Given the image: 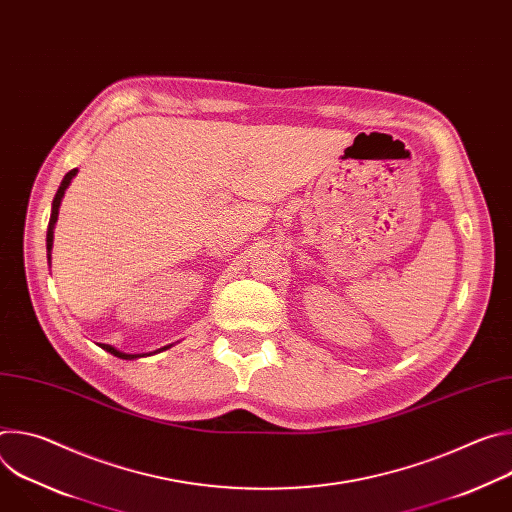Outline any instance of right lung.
Here are the masks:
<instances>
[{
	"label": "right lung",
	"mask_w": 512,
	"mask_h": 512,
	"mask_svg": "<svg viewBox=\"0 0 512 512\" xmlns=\"http://www.w3.org/2000/svg\"><path fill=\"white\" fill-rule=\"evenodd\" d=\"M77 168L75 170H70L64 178H62V182H60V186H58V190H56V196H54V200H52V212H50V223H48V233H46V249H48V263H50V251H52V241H54V225H56V221H58V208H60V202H62V196H64V190L68 188V184H70V180L77 176ZM103 350H107V352H111L113 356H117V358H123V360H133V358H141V356H145V354H129V352H121V350H117L115 346H109V344H99ZM168 346H164V348H160V350H166ZM158 352V350H156Z\"/></svg>",
	"instance_id": "right-lung-1"
}]
</instances>
